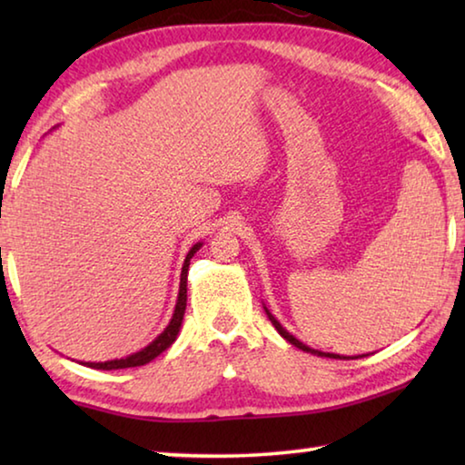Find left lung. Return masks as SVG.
Wrapping results in <instances>:
<instances>
[{
  "label": "left lung",
  "mask_w": 465,
  "mask_h": 465,
  "mask_svg": "<svg viewBox=\"0 0 465 465\" xmlns=\"http://www.w3.org/2000/svg\"><path fill=\"white\" fill-rule=\"evenodd\" d=\"M264 312H266V316H269V320L272 322V326L274 328H277V332L282 336V338H285V341L287 342H291V344H293V346H297V349H302V351H305V352H313V355H318V357H330V359H351V357H342V355H334V352H322V351H316V349H310V346L308 344H303L302 341H297V338L293 336V334H289L287 332V330L285 328H282L281 324H279V320L277 318H274L272 316V313L269 312V310H266L264 308ZM361 357H363V355H361Z\"/></svg>",
  "instance_id": "left-lung-1"
}]
</instances>
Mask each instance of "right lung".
<instances>
[{"instance_id": "add662e5", "label": "right lung", "mask_w": 465, "mask_h": 465, "mask_svg": "<svg viewBox=\"0 0 465 465\" xmlns=\"http://www.w3.org/2000/svg\"><path fill=\"white\" fill-rule=\"evenodd\" d=\"M203 243H194V246L188 250L186 261L183 266V272H180V291H178V302L174 308V316H172L170 324L166 330L155 338L153 342H149L145 349H141L139 352H133V355L124 357V359H114V361H104V363H84L92 369H104V371H110V369H127V367H141L153 361L157 355H162L168 346L176 341V336L180 332V326H183V318H184V310H186V277H188V264H191V258L196 254Z\"/></svg>"}]
</instances>
